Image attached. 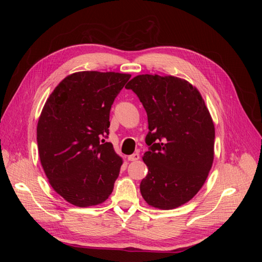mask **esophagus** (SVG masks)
<instances>
[{
    "label": "esophagus",
    "mask_w": 262,
    "mask_h": 262,
    "mask_svg": "<svg viewBox=\"0 0 262 262\" xmlns=\"http://www.w3.org/2000/svg\"><path fill=\"white\" fill-rule=\"evenodd\" d=\"M140 160V154L139 153H134L130 156H128V161L130 162H136V161H139Z\"/></svg>",
    "instance_id": "esophagus-1"
}]
</instances>
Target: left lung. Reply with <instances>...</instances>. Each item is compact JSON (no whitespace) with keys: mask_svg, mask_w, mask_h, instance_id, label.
<instances>
[{"mask_svg":"<svg viewBox=\"0 0 262 262\" xmlns=\"http://www.w3.org/2000/svg\"><path fill=\"white\" fill-rule=\"evenodd\" d=\"M125 89L138 95L148 120V172L141 194L156 209L181 207L199 192L213 164L215 129L209 109L196 87L176 76L141 74Z\"/></svg>","mask_w":262,"mask_h":262,"instance_id":"1","label":"left lung"}]
</instances>
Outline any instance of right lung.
Listing matches in <instances>:
<instances>
[{"label":"right lung","mask_w":262,"mask_h":262,"mask_svg":"<svg viewBox=\"0 0 262 262\" xmlns=\"http://www.w3.org/2000/svg\"><path fill=\"white\" fill-rule=\"evenodd\" d=\"M131 74L82 71L50 94L37 124L40 163L49 184L69 203L87 208L105 202L123 163L109 142L113 102Z\"/></svg>","instance_id":"obj_1"}]
</instances>
